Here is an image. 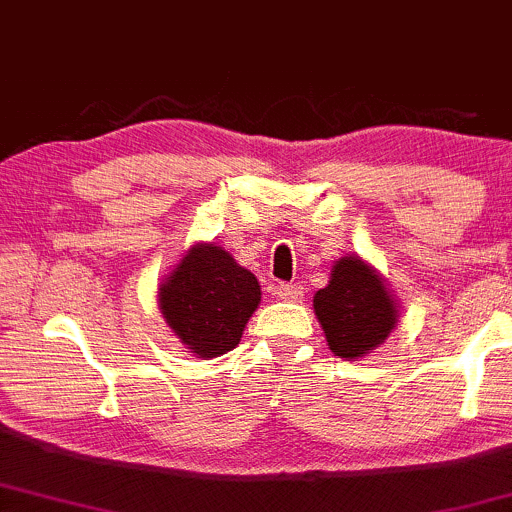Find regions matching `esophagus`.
Here are the masks:
<instances>
[{
  "instance_id": "obj_1",
  "label": "esophagus",
  "mask_w": 512,
  "mask_h": 512,
  "mask_svg": "<svg viewBox=\"0 0 512 512\" xmlns=\"http://www.w3.org/2000/svg\"><path fill=\"white\" fill-rule=\"evenodd\" d=\"M276 298L295 303V300L303 298V286H298V283H279V286H276Z\"/></svg>"
}]
</instances>
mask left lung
<instances>
[{
	"label": "left lung",
	"mask_w": 512,
	"mask_h": 512,
	"mask_svg": "<svg viewBox=\"0 0 512 512\" xmlns=\"http://www.w3.org/2000/svg\"><path fill=\"white\" fill-rule=\"evenodd\" d=\"M326 346L338 357L360 360L374 353L400 319V305L377 269L360 255L341 257L329 283L312 300Z\"/></svg>",
	"instance_id": "1"
}]
</instances>
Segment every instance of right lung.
Listing matches in <instances>:
<instances>
[{
    "label": "right lung",
    "instance_id": "1",
    "mask_svg": "<svg viewBox=\"0 0 512 512\" xmlns=\"http://www.w3.org/2000/svg\"><path fill=\"white\" fill-rule=\"evenodd\" d=\"M257 276L217 243H195L157 286L166 326L186 353L212 360L236 348L260 307Z\"/></svg>",
    "mask_w": 512,
    "mask_h": 512
}]
</instances>
